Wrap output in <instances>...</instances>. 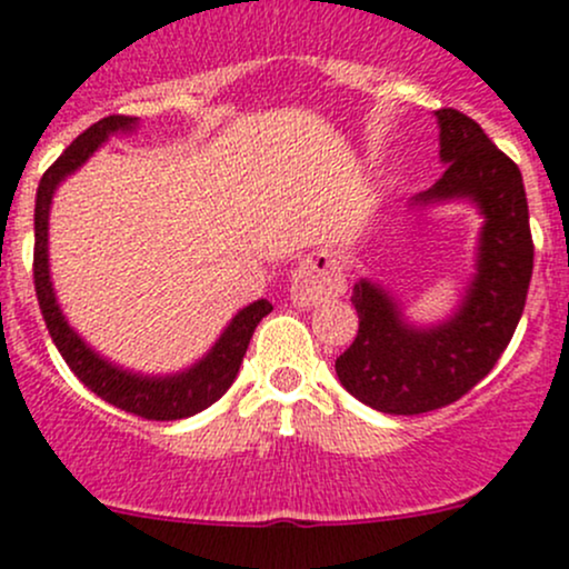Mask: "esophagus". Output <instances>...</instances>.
<instances>
[{"label":"esophagus","instance_id":"34e87169","mask_svg":"<svg viewBox=\"0 0 569 569\" xmlns=\"http://www.w3.org/2000/svg\"><path fill=\"white\" fill-rule=\"evenodd\" d=\"M343 291V272L330 253L319 250L302 259V264L291 274V302L297 308H313Z\"/></svg>","mask_w":569,"mask_h":569}]
</instances>
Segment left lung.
Instances as JSON below:
<instances>
[{
    "mask_svg": "<svg viewBox=\"0 0 569 569\" xmlns=\"http://www.w3.org/2000/svg\"><path fill=\"white\" fill-rule=\"evenodd\" d=\"M436 119L447 171L411 207L463 199L480 209L486 223L475 280L441 325H409L381 286L355 283L351 305L360 330L335 360V373L357 400L385 415L441 409L486 379L521 321L535 267L521 169L466 113L439 109Z\"/></svg>",
    "mask_w": 569,
    "mask_h": 569,
    "instance_id": "left-lung-1",
    "label": "left lung"
}]
</instances>
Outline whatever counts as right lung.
I'll return each instance as SVG.
<instances>
[{
	"instance_id": "right-lung-1",
	"label": "right lung",
	"mask_w": 569,
	"mask_h": 569,
	"mask_svg": "<svg viewBox=\"0 0 569 569\" xmlns=\"http://www.w3.org/2000/svg\"><path fill=\"white\" fill-rule=\"evenodd\" d=\"M136 122L139 119L122 117V113L100 119L92 128L83 130L40 179L38 201H34V291H38V302L53 346L64 357V362L70 365V370L79 376V381H83V387H89L98 398L117 406V409L139 415L143 420L166 422L199 415L214 400L223 398L226 390L234 385L253 330L272 310V305L259 300L239 310L218 338V343L209 349V355L201 357L193 368L174 376H143L122 370L119 365L103 360L98 351L89 349L79 338V332L64 321L62 310L57 305V295H53L51 274H48V209H51L53 190L59 188L64 177L73 174L79 166L87 163L89 154L100 143L109 141V136L128 133V130L136 128Z\"/></svg>"
}]
</instances>
